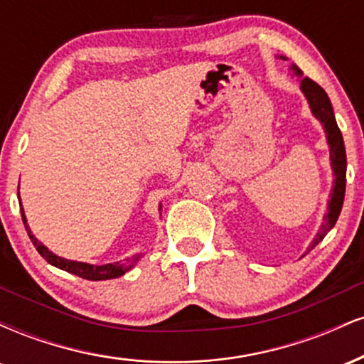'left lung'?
Segmentation results:
<instances>
[{
  "instance_id": "1",
  "label": "left lung",
  "mask_w": 364,
  "mask_h": 364,
  "mask_svg": "<svg viewBox=\"0 0 364 364\" xmlns=\"http://www.w3.org/2000/svg\"><path fill=\"white\" fill-rule=\"evenodd\" d=\"M284 60H286V58H284ZM291 72L301 80L299 89L303 90L304 97L308 99L313 116L323 124L325 135H327V144L330 147V166H332L333 178H336L333 179L332 191H330L327 214L323 215V223H321L318 232L313 237L311 245L308 246V252H310V250L315 248V246L327 236V232L336 225L337 219H339L346 195V166H348V161H346L344 140H342V133L339 127H337L336 116H333L332 109V102H330L327 92L321 89L318 83L313 82L311 78L304 77L301 70L296 65L291 66Z\"/></svg>"
}]
</instances>
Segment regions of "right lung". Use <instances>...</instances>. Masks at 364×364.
Masks as SVG:
<instances>
[{
	"instance_id": "add662e5",
	"label": "right lung",
	"mask_w": 364,
	"mask_h": 364,
	"mask_svg": "<svg viewBox=\"0 0 364 364\" xmlns=\"http://www.w3.org/2000/svg\"><path fill=\"white\" fill-rule=\"evenodd\" d=\"M159 208H161V207H159ZM20 212H22V220L25 224V229H27V232H28V237H31V241L34 243L37 252L41 253V257H43L48 263H51V265L58 267V269L66 270V272L78 275V277L87 279V281H106V279L121 277V275L127 274L128 270H132L141 257V255L139 253V255H135V257L127 258L124 262L106 263V265H90V263L66 260V258H61V257H58V255H54L53 252H49V250L46 248V246L41 243V241L37 240L34 235H32L31 228H28V224H27V217H25V214H23L22 202H20Z\"/></svg>"
}]
</instances>
